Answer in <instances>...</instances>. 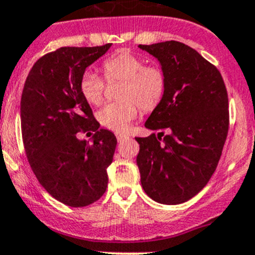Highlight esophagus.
Returning a JSON list of instances; mask_svg holds the SVG:
<instances>
[{
  "mask_svg": "<svg viewBox=\"0 0 255 255\" xmlns=\"http://www.w3.org/2000/svg\"><path fill=\"white\" fill-rule=\"evenodd\" d=\"M116 137H117V140H118V142H123V140H125V139H127V135H126V134H123V133H117V134H116Z\"/></svg>",
  "mask_w": 255,
  "mask_h": 255,
  "instance_id": "esophagus-1",
  "label": "esophagus"
}]
</instances>
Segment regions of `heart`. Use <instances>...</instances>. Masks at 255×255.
I'll use <instances>...</instances> for the list:
<instances>
[{
    "mask_svg": "<svg viewBox=\"0 0 255 255\" xmlns=\"http://www.w3.org/2000/svg\"><path fill=\"white\" fill-rule=\"evenodd\" d=\"M107 82L122 80L117 96L121 100L109 102L97 112V120L104 127L115 132H125L139 115L154 111L163 102L168 90V75L161 66L145 64L135 54L120 51L107 56L101 64ZM106 84L94 71L86 70L79 80V91L85 101L99 106L104 100Z\"/></svg>",
    "mask_w": 255,
    "mask_h": 255,
    "instance_id": "obj_1",
    "label": "heart"
}]
</instances>
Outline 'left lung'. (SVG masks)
<instances>
[{
    "label": "left lung",
    "instance_id": "1",
    "mask_svg": "<svg viewBox=\"0 0 255 255\" xmlns=\"http://www.w3.org/2000/svg\"><path fill=\"white\" fill-rule=\"evenodd\" d=\"M139 48L168 75L165 97L145 122L158 135L135 138L140 182L154 201L182 204L206 186L217 168L230 126L227 89L218 69L184 43Z\"/></svg>",
    "mask_w": 255,
    "mask_h": 255
}]
</instances>
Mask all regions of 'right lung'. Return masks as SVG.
I'll list each match as a JSON object with an SVG mask.
<instances>
[{
  "label": "right lung",
  "instance_id": "obj_1",
  "mask_svg": "<svg viewBox=\"0 0 255 255\" xmlns=\"http://www.w3.org/2000/svg\"><path fill=\"white\" fill-rule=\"evenodd\" d=\"M111 45L63 47L45 54L23 87L20 126L30 168L54 199L71 207L94 204L109 182L117 139L100 128L80 94L79 80ZM85 131L94 133L92 143L76 137Z\"/></svg>",
  "mask_w": 255,
  "mask_h": 255
}]
</instances>
